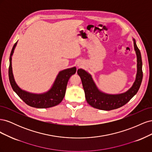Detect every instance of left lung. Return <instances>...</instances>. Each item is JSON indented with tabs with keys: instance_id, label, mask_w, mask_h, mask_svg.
I'll return each instance as SVG.
<instances>
[{
	"instance_id": "8db88e82",
	"label": "left lung",
	"mask_w": 152,
	"mask_h": 152,
	"mask_svg": "<svg viewBox=\"0 0 152 152\" xmlns=\"http://www.w3.org/2000/svg\"><path fill=\"white\" fill-rule=\"evenodd\" d=\"M137 58V73L136 79L131 88L125 93L110 94L101 91L96 86L91 75L87 71L80 68L77 73L80 77L87 103L95 108L102 110H112L126 104L138 91L142 79V59L140 50L137 47L136 40L132 39Z\"/></svg>"
}]
</instances>
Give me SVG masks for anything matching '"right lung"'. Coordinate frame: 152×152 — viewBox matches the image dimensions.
Returning a JSON list of instances; mask_svg holds the SVG:
<instances>
[{
	"mask_svg": "<svg viewBox=\"0 0 152 152\" xmlns=\"http://www.w3.org/2000/svg\"><path fill=\"white\" fill-rule=\"evenodd\" d=\"M17 43L18 41L13 45L11 52L10 67H9V79L13 91L26 104L31 107L48 108L54 107L60 103L65 95L68 80L76 72V67L67 68L59 72L52 87L45 93L35 94L23 90L16 83L12 69V56Z\"/></svg>",
	"mask_w": 152,
	"mask_h": 152,
	"instance_id": "1",
	"label": "right lung"
}]
</instances>
